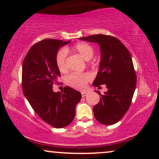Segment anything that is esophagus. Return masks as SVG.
I'll use <instances>...</instances> for the list:
<instances>
[{
    "instance_id": "34e87169",
    "label": "esophagus",
    "mask_w": 159,
    "mask_h": 159,
    "mask_svg": "<svg viewBox=\"0 0 159 159\" xmlns=\"http://www.w3.org/2000/svg\"><path fill=\"white\" fill-rule=\"evenodd\" d=\"M87 92H85V91H82V92H81V94H82V97H84V96H86L87 95Z\"/></svg>"
}]
</instances>
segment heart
Returning a JSON list of instances; mask_svg holds the SVG:
<instances>
[{
  "label": "heart",
  "instance_id": "b5f03b06",
  "mask_svg": "<svg viewBox=\"0 0 159 159\" xmlns=\"http://www.w3.org/2000/svg\"><path fill=\"white\" fill-rule=\"evenodd\" d=\"M71 51L77 53L80 57L84 60L89 61L93 58L94 55V49L90 45L86 43H79L74 45L71 48ZM66 50L61 49L58 52L56 57V63L58 69L60 71L64 72L67 70L66 66ZM88 64L92 66H96L97 61L95 60L89 61ZM90 80V75L88 73L76 74L72 73L68 75L66 78V84L71 88L82 90L85 88L88 82Z\"/></svg>",
  "mask_w": 159,
  "mask_h": 159
}]
</instances>
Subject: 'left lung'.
<instances>
[{"instance_id":"left-lung-1","label":"left lung","mask_w":159,"mask_h":159,"mask_svg":"<svg viewBox=\"0 0 159 159\" xmlns=\"http://www.w3.org/2000/svg\"><path fill=\"white\" fill-rule=\"evenodd\" d=\"M80 40L98 43L101 48L99 70L93 86L106 84L107 92L101 95L93 107L96 120L105 125L118 122L129 109L137 84V76L129 52L120 40L106 34L83 37Z\"/></svg>"}]
</instances>
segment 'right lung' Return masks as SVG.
Wrapping results in <instances>:
<instances>
[{"label":"right lung","mask_w":159,"mask_h":159,"mask_svg":"<svg viewBox=\"0 0 159 159\" xmlns=\"http://www.w3.org/2000/svg\"><path fill=\"white\" fill-rule=\"evenodd\" d=\"M60 40L45 39L32 45L22 64V90L32 108L43 121L55 128L69 125L75 116L81 93L70 87L54 93L53 85L61 77L56 63L61 47L68 44Z\"/></svg>","instance_id":"add662e5"}]
</instances>
